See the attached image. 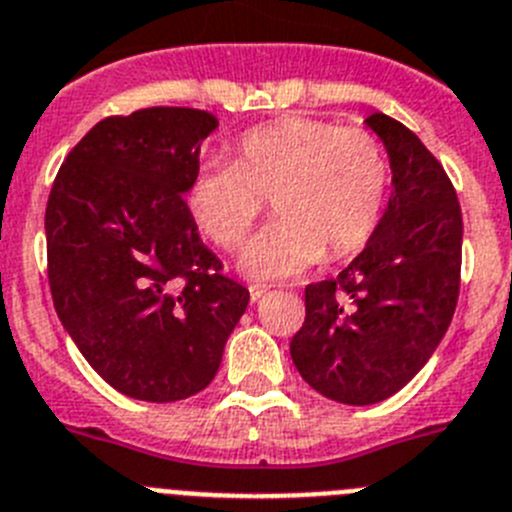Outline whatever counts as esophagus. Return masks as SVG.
Listing matches in <instances>:
<instances>
[{"instance_id": "esophagus-1", "label": "esophagus", "mask_w": 512, "mask_h": 512, "mask_svg": "<svg viewBox=\"0 0 512 512\" xmlns=\"http://www.w3.org/2000/svg\"><path fill=\"white\" fill-rule=\"evenodd\" d=\"M267 296V288L265 285H250V298H252V303H257L260 301V298H265Z\"/></svg>"}]
</instances>
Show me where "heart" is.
<instances>
[{"label": "heart", "mask_w": 512, "mask_h": 512, "mask_svg": "<svg viewBox=\"0 0 512 512\" xmlns=\"http://www.w3.org/2000/svg\"><path fill=\"white\" fill-rule=\"evenodd\" d=\"M393 165L372 132L329 119H275L245 132L232 163L193 176L186 204L219 250L237 252L270 201L278 222L245 252L252 278H283L359 255L388 209Z\"/></svg>", "instance_id": "heart-1"}]
</instances>
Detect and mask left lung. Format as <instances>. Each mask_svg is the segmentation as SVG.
Here are the masks:
<instances>
[{"label": "left lung", "mask_w": 512, "mask_h": 512, "mask_svg": "<svg viewBox=\"0 0 512 512\" xmlns=\"http://www.w3.org/2000/svg\"><path fill=\"white\" fill-rule=\"evenodd\" d=\"M367 124L393 165L388 209L342 273L306 285V319L290 339L303 380L347 405L411 382L449 329L462 280V209L444 165L398 119L375 112Z\"/></svg>", "instance_id": "left-lung-1"}]
</instances>
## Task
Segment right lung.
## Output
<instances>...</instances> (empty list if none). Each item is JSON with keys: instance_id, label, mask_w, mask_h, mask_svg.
Segmentation results:
<instances>
[{"instance_id": "obj_1", "label": "right lung", "mask_w": 512, "mask_h": 512, "mask_svg": "<svg viewBox=\"0 0 512 512\" xmlns=\"http://www.w3.org/2000/svg\"><path fill=\"white\" fill-rule=\"evenodd\" d=\"M216 124L191 107L101 119L66 155L45 206L58 319L114 390L147 403L204 390L250 303L186 204Z\"/></svg>"}]
</instances>
